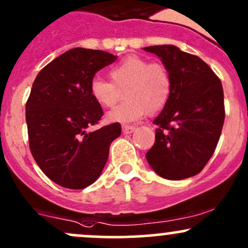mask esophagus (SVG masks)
Returning a JSON list of instances; mask_svg holds the SVG:
<instances>
[{
  "instance_id": "1",
  "label": "esophagus",
  "mask_w": 248,
  "mask_h": 248,
  "mask_svg": "<svg viewBox=\"0 0 248 248\" xmlns=\"http://www.w3.org/2000/svg\"><path fill=\"white\" fill-rule=\"evenodd\" d=\"M136 130L135 126H130V125H123L122 126V131H123V134H132Z\"/></svg>"
}]
</instances>
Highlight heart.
<instances>
[{"instance_id":"obj_1","label":"heart","mask_w":248,"mask_h":248,"mask_svg":"<svg viewBox=\"0 0 248 248\" xmlns=\"http://www.w3.org/2000/svg\"><path fill=\"white\" fill-rule=\"evenodd\" d=\"M108 77L111 81L95 78L90 85L91 97L102 108H112L124 92L126 100L106 114L108 123H132L146 112H159L171 97L169 71L145 58H125L108 71Z\"/></svg>"}]
</instances>
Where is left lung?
Segmentation results:
<instances>
[{"label": "left lung", "mask_w": 248, "mask_h": 248, "mask_svg": "<svg viewBox=\"0 0 248 248\" xmlns=\"http://www.w3.org/2000/svg\"><path fill=\"white\" fill-rule=\"evenodd\" d=\"M143 49L161 58L172 80L171 97L154 121L158 127L146 161L167 180L195 176L213 156L222 131V85L203 60L176 46Z\"/></svg>", "instance_id": "1"}]
</instances>
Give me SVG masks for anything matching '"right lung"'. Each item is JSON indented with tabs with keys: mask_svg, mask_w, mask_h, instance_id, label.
<instances>
[{
	"mask_svg": "<svg viewBox=\"0 0 248 248\" xmlns=\"http://www.w3.org/2000/svg\"><path fill=\"white\" fill-rule=\"evenodd\" d=\"M117 57L99 49L73 48L45 66L26 104L31 153L53 182L84 189L102 174L110 144L121 136L119 123L89 132L103 117L90 85L98 71Z\"/></svg>",
	"mask_w": 248,
	"mask_h": 248,
	"instance_id": "1",
	"label": "right lung"
}]
</instances>
